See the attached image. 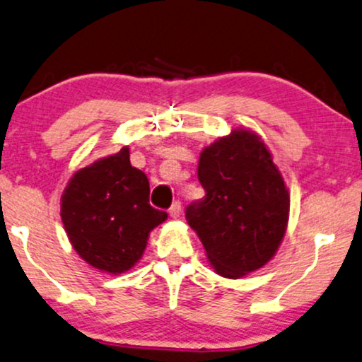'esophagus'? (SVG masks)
Instances as JSON below:
<instances>
[{
	"label": "esophagus",
	"instance_id": "esophagus-1",
	"mask_svg": "<svg viewBox=\"0 0 362 362\" xmlns=\"http://www.w3.org/2000/svg\"><path fill=\"white\" fill-rule=\"evenodd\" d=\"M170 216L171 218H180L181 216V203L180 201H175V203L171 204V208H170Z\"/></svg>",
	"mask_w": 362,
	"mask_h": 362
}]
</instances>
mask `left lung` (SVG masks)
<instances>
[{
	"instance_id": "8db88e82",
	"label": "left lung",
	"mask_w": 362,
	"mask_h": 362,
	"mask_svg": "<svg viewBox=\"0 0 362 362\" xmlns=\"http://www.w3.org/2000/svg\"><path fill=\"white\" fill-rule=\"evenodd\" d=\"M198 180L206 196L186 208L187 224L219 276L238 279L278 251L289 218V191L259 136L234 129L203 149Z\"/></svg>"
}]
</instances>
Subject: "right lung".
I'll use <instances>...</instances> for the list:
<instances>
[{"label": "right lung", "instance_id": "1", "mask_svg": "<svg viewBox=\"0 0 362 362\" xmlns=\"http://www.w3.org/2000/svg\"><path fill=\"white\" fill-rule=\"evenodd\" d=\"M166 218L149 204V181L131 166L128 146L74 173L61 196V219L74 251L111 274L141 259L151 229Z\"/></svg>", "mask_w": 362, "mask_h": 362}]
</instances>
